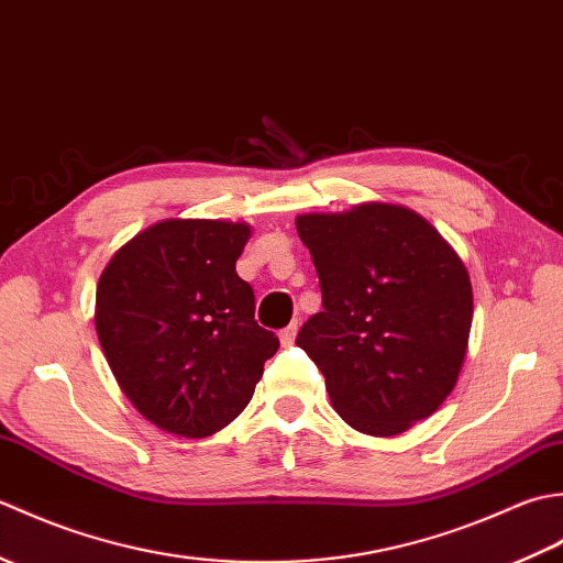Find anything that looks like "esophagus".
Listing matches in <instances>:
<instances>
[{"label":"esophagus","instance_id":"34e87169","mask_svg":"<svg viewBox=\"0 0 563 563\" xmlns=\"http://www.w3.org/2000/svg\"><path fill=\"white\" fill-rule=\"evenodd\" d=\"M278 336H280V343H283V345H292V343H295V336H297V321H292V324H290L288 329H283V331L278 333Z\"/></svg>","mask_w":563,"mask_h":563}]
</instances>
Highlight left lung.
I'll return each mask as SVG.
<instances>
[{"instance_id":"obj_1","label":"left lung","mask_w":563,"mask_h":563,"mask_svg":"<svg viewBox=\"0 0 563 563\" xmlns=\"http://www.w3.org/2000/svg\"><path fill=\"white\" fill-rule=\"evenodd\" d=\"M295 227L314 258L324 305L297 345L357 433H406L440 409L462 373L474 295L460 254L397 202L302 212Z\"/></svg>"}]
</instances>
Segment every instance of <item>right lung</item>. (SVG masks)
Segmentation results:
<instances>
[{
	"label": "right lung",
	"mask_w": 563,
	"mask_h": 563,
	"mask_svg": "<svg viewBox=\"0 0 563 563\" xmlns=\"http://www.w3.org/2000/svg\"><path fill=\"white\" fill-rule=\"evenodd\" d=\"M249 236V222L166 218L101 271L103 355L128 401L164 433L200 440L232 423L278 351L236 275Z\"/></svg>",
	"instance_id": "right-lung-1"
}]
</instances>
